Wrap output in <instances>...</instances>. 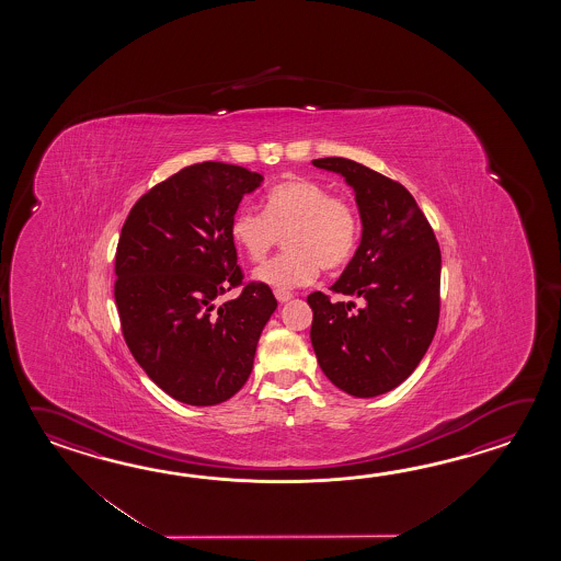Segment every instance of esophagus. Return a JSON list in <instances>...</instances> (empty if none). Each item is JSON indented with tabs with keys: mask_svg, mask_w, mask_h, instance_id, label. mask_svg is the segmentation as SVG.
<instances>
[{
	"mask_svg": "<svg viewBox=\"0 0 561 561\" xmlns=\"http://www.w3.org/2000/svg\"><path fill=\"white\" fill-rule=\"evenodd\" d=\"M275 297L278 302H288V300L295 297V295H293V293H288V290H275Z\"/></svg>",
	"mask_w": 561,
	"mask_h": 561,
	"instance_id": "obj_1",
	"label": "esophagus"
}]
</instances>
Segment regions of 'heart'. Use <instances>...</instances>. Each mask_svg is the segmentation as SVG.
<instances>
[{
  "label": "heart",
  "mask_w": 561,
  "mask_h": 561,
  "mask_svg": "<svg viewBox=\"0 0 561 561\" xmlns=\"http://www.w3.org/2000/svg\"><path fill=\"white\" fill-rule=\"evenodd\" d=\"M357 210L309 179H288L264 194L263 213L240 208L230 237L251 263H263L285 234L283 252L254 271V280L290 290L309 285L319 268L345 266L358 242Z\"/></svg>",
  "instance_id": "b5f03b06"
}]
</instances>
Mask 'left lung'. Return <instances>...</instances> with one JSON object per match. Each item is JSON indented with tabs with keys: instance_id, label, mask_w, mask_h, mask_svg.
I'll return each mask as SVG.
<instances>
[{
	"instance_id": "obj_1",
	"label": "left lung",
	"mask_w": 561,
	"mask_h": 561,
	"mask_svg": "<svg viewBox=\"0 0 561 561\" xmlns=\"http://www.w3.org/2000/svg\"><path fill=\"white\" fill-rule=\"evenodd\" d=\"M355 192L360 242L333 293L358 298H307L310 343L327 379L370 399L389 393L417 369L439 322L442 251L427 218L403 184L348 158H319Z\"/></svg>"
}]
</instances>
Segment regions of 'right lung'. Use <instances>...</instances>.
<instances>
[{
    "label": "right lung",
    "instance_id": "add662e5",
    "mask_svg": "<svg viewBox=\"0 0 561 561\" xmlns=\"http://www.w3.org/2000/svg\"><path fill=\"white\" fill-rule=\"evenodd\" d=\"M263 176L203 162L182 168L131 206L116 251L114 298L136 363L180 403L210 407L239 393L264 324L268 285L242 283L230 220Z\"/></svg>",
    "mask_w": 561,
    "mask_h": 561
}]
</instances>
